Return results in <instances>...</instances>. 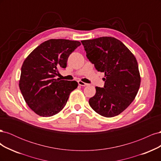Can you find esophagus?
<instances>
[{"instance_id": "obj_1", "label": "esophagus", "mask_w": 161, "mask_h": 161, "mask_svg": "<svg viewBox=\"0 0 161 161\" xmlns=\"http://www.w3.org/2000/svg\"><path fill=\"white\" fill-rule=\"evenodd\" d=\"M78 83H79V85L82 86H88V85H89V84L85 83V82H82V81H80V80H79V81H78Z\"/></svg>"}]
</instances>
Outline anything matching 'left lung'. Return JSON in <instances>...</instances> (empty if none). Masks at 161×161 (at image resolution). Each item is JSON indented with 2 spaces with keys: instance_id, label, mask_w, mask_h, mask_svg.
Instances as JSON below:
<instances>
[{
  "instance_id": "8db88e82",
  "label": "left lung",
  "mask_w": 161,
  "mask_h": 161,
  "mask_svg": "<svg viewBox=\"0 0 161 161\" xmlns=\"http://www.w3.org/2000/svg\"><path fill=\"white\" fill-rule=\"evenodd\" d=\"M89 60L105 73L103 88L96 86L89 105L99 115L111 118L120 114L134 101L140 85L135 56L121 41L101 37L81 41Z\"/></svg>"
}]
</instances>
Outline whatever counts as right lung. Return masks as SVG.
I'll list each match as a JSON object with an SVG mask.
<instances>
[{
    "label": "right lung",
    "instance_id": "obj_1",
    "mask_svg": "<svg viewBox=\"0 0 161 161\" xmlns=\"http://www.w3.org/2000/svg\"><path fill=\"white\" fill-rule=\"evenodd\" d=\"M78 41L52 39L38 46L24 61L19 88L28 106L43 117L56 115L64 108L78 82L56 79L58 69H65Z\"/></svg>",
    "mask_w": 161,
    "mask_h": 161
}]
</instances>
